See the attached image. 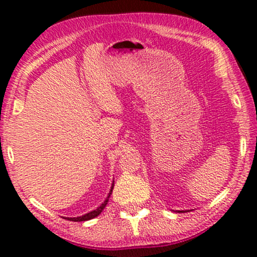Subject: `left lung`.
Here are the masks:
<instances>
[{
    "instance_id": "1",
    "label": "left lung",
    "mask_w": 257,
    "mask_h": 257,
    "mask_svg": "<svg viewBox=\"0 0 257 257\" xmlns=\"http://www.w3.org/2000/svg\"><path fill=\"white\" fill-rule=\"evenodd\" d=\"M186 211V210H185ZM185 211H179V213H185ZM188 211H190V210H188Z\"/></svg>"
}]
</instances>
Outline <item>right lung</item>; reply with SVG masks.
Returning <instances> with one entry per match:
<instances>
[{"instance_id": "add662e5", "label": "right lung", "mask_w": 257, "mask_h": 257, "mask_svg": "<svg viewBox=\"0 0 257 257\" xmlns=\"http://www.w3.org/2000/svg\"><path fill=\"white\" fill-rule=\"evenodd\" d=\"M112 190H113V184H112V186H111V190H110V193H108L107 198H106V199L104 200V203H102V204L100 205V206H98V208H96L95 210L89 211V213L82 215V216H77V217H65V219L70 220V221H75V222H78V221H88V220L94 219V217H96L100 213H101L102 210H104V208L106 206V204H107L108 198H110V196H111V193H112Z\"/></svg>"}]
</instances>
